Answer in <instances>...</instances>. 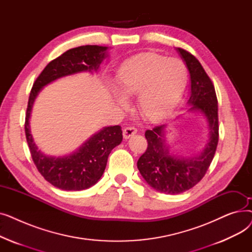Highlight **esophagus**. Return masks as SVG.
I'll list each match as a JSON object with an SVG mask.
<instances>
[{"instance_id":"esophagus-1","label":"esophagus","mask_w":252,"mask_h":252,"mask_svg":"<svg viewBox=\"0 0 252 252\" xmlns=\"http://www.w3.org/2000/svg\"><path fill=\"white\" fill-rule=\"evenodd\" d=\"M135 134H137V128L134 126H126L123 130V135L126 140L130 138L131 136H134Z\"/></svg>"}]
</instances>
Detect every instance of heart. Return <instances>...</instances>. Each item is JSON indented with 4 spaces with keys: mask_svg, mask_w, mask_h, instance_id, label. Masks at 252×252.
Returning <instances> with one entry per match:
<instances>
[{
    "mask_svg": "<svg viewBox=\"0 0 252 252\" xmlns=\"http://www.w3.org/2000/svg\"><path fill=\"white\" fill-rule=\"evenodd\" d=\"M188 68L176 57L146 53L131 58L119 69L116 90L124 98L138 97L143 117L157 122L174 107L186 87ZM124 104V101H119Z\"/></svg>",
    "mask_w": 252,
    "mask_h": 252,
    "instance_id": "1",
    "label": "heart"
}]
</instances>
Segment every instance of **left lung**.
<instances>
[{"instance_id":"obj_1","label":"left lung","mask_w":252,"mask_h":252,"mask_svg":"<svg viewBox=\"0 0 252 252\" xmlns=\"http://www.w3.org/2000/svg\"><path fill=\"white\" fill-rule=\"evenodd\" d=\"M190 72L189 111H199L207 119L209 138L205 148L193 157L171 155L164 139L165 125L147 129L148 147L139 158L137 166L150 187L164 194H180L193 188L205 176L214 159L219 142L218 99L215 86L195 56L178 48Z\"/></svg>"}]
</instances>
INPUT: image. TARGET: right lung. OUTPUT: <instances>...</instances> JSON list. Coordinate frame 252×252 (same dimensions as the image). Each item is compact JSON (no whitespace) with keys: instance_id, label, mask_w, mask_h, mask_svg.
Masks as SVG:
<instances>
[{"instance_id":"add662e5","label":"right lung","mask_w":252,"mask_h":252,"mask_svg":"<svg viewBox=\"0 0 252 252\" xmlns=\"http://www.w3.org/2000/svg\"><path fill=\"white\" fill-rule=\"evenodd\" d=\"M107 49L108 47L88 45L66 51L46 66L31 91L24 124L26 141L39 174L61 190H85L101 179L111 150L123 141L122 127L106 126L87 140L75 152L66 156H49L38 150L31 134L30 117L32 105L39 91L56 79L83 71H97L107 57Z\"/></svg>"}]
</instances>
